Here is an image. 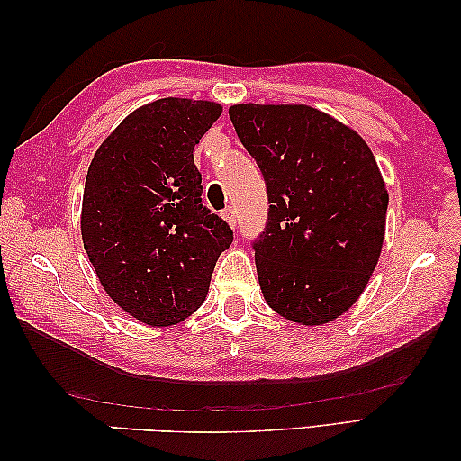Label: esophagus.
I'll return each instance as SVG.
<instances>
[{"label":"esophagus","instance_id":"34e87169","mask_svg":"<svg viewBox=\"0 0 461 461\" xmlns=\"http://www.w3.org/2000/svg\"><path fill=\"white\" fill-rule=\"evenodd\" d=\"M222 218H224L226 222H229V224L232 226V229H235V226H237V214H235V208H232V206L224 208V210H222Z\"/></svg>","mask_w":461,"mask_h":461}]
</instances>
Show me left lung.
<instances>
[{
  "mask_svg": "<svg viewBox=\"0 0 461 461\" xmlns=\"http://www.w3.org/2000/svg\"><path fill=\"white\" fill-rule=\"evenodd\" d=\"M229 116L267 190V222L253 240L266 302L311 327L337 319L366 290L386 232L372 150L311 105L237 104Z\"/></svg>",
  "mask_w": 461,
  "mask_h": 461,
  "instance_id": "obj_1",
  "label": "left lung"
}]
</instances>
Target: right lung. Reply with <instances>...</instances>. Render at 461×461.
Returning <instances> with one entry per match:
<instances>
[{
	"instance_id": "add662e5",
	"label": "right lung",
	"mask_w": 461,
	"mask_h": 461,
	"mask_svg": "<svg viewBox=\"0 0 461 461\" xmlns=\"http://www.w3.org/2000/svg\"><path fill=\"white\" fill-rule=\"evenodd\" d=\"M222 105L163 97L134 110L95 150L81 208L83 247L108 296L150 327L206 300L232 230L202 203L194 147Z\"/></svg>"
}]
</instances>
